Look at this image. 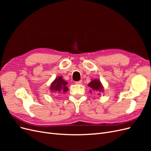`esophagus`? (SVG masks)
<instances>
[{
  "label": "esophagus",
  "mask_w": 151,
  "mask_h": 151,
  "mask_svg": "<svg viewBox=\"0 0 151 151\" xmlns=\"http://www.w3.org/2000/svg\"><path fill=\"white\" fill-rule=\"evenodd\" d=\"M82 83H83V81H82L81 80L76 82V84H82Z\"/></svg>",
  "instance_id": "obj_1"
}]
</instances>
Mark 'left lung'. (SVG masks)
<instances>
[{
    "label": "left lung",
    "instance_id": "obj_1",
    "mask_svg": "<svg viewBox=\"0 0 151 151\" xmlns=\"http://www.w3.org/2000/svg\"><path fill=\"white\" fill-rule=\"evenodd\" d=\"M88 86H89V87H90L91 88H92L93 90L99 91V92H101V91L103 90V86H102L101 83H100V82L97 79H95V80H93L91 81L90 83H89ZM90 91L91 92V91Z\"/></svg>",
    "mask_w": 151,
    "mask_h": 151
}]
</instances>
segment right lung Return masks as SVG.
<instances>
[{
  "label": "right lung",
  "mask_w": 151,
  "mask_h": 151,
  "mask_svg": "<svg viewBox=\"0 0 151 151\" xmlns=\"http://www.w3.org/2000/svg\"><path fill=\"white\" fill-rule=\"evenodd\" d=\"M67 83L62 79V77H58L54 81L52 84L50 86V90L55 92H63L65 93L68 91V88L66 86Z\"/></svg>",
  "instance_id": "right-lung-1"
}]
</instances>
